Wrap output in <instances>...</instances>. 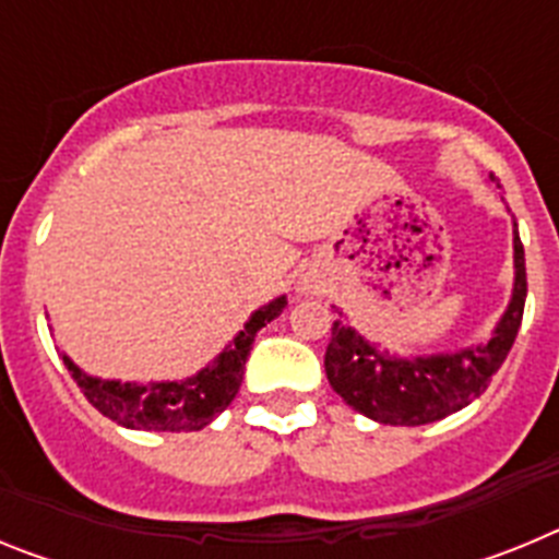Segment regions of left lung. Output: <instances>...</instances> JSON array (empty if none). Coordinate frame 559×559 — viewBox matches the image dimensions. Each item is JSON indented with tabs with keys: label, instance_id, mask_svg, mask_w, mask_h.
Wrapping results in <instances>:
<instances>
[{
	"label": "left lung",
	"instance_id": "1",
	"mask_svg": "<svg viewBox=\"0 0 559 559\" xmlns=\"http://www.w3.org/2000/svg\"><path fill=\"white\" fill-rule=\"evenodd\" d=\"M496 181V176H490ZM515 246V285L507 313L501 316L496 333L487 344L459 349L451 355H428V358H394L380 353L353 328L333 322L330 344L324 353L330 386L344 397L347 406L383 426H426L459 408L471 406L490 378L501 369L510 355L515 335L521 330L523 302H526V260L518 235Z\"/></svg>",
	"mask_w": 559,
	"mask_h": 559
}]
</instances>
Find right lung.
<instances>
[{
    "label": "right lung",
    "instance_id": "add662e5",
    "mask_svg": "<svg viewBox=\"0 0 559 559\" xmlns=\"http://www.w3.org/2000/svg\"><path fill=\"white\" fill-rule=\"evenodd\" d=\"M288 305L285 296L254 310L246 328L235 335L229 347L187 380H167V383H120V380H100L78 369L63 355L69 374L75 378L81 392L103 417L114 419L117 426L140 428V431H201L210 426L229 406L243 383L246 358L251 353L257 330L274 322Z\"/></svg>",
    "mask_w": 559,
    "mask_h": 559
}]
</instances>
